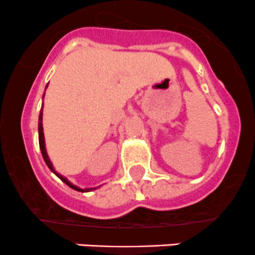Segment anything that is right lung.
<instances>
[{
	"mask_svg": "<svg viewBox=\"0 0 255 255\" xmlns=\"http://www.w3.org/2000/svg\"><path fill=\"white\" fill-rule=\"evenodd\" d=\"M47 86H48V85H47ZM42 121H43V106H42V111H40V115H39V123H38V133H39L40 151H42V155H43V158H44V161H45V164H47V165H48V168L50 169V170L53 171V173L55 174V175L58 176L59 179L61 180V181L65 182V184L68 185L69 187H71V189L76 190V191L87 192V191H92V190L99 189L100 186H97V187H89V189H80V187L75 186V185H74V184H71V182L69 181V180L66 179V177H64L63 175H60V174H59V173H56L55 169H54L53 164H51L50 159H49V156H48V154H47V149H45V140H44V133H43V123H42Z\"/></svg>",
	"mask_w": 255,
	"mask_h": 255,
	"instance_id": "right-lung-1",
	"label": "right lung"
}]
</instances>
